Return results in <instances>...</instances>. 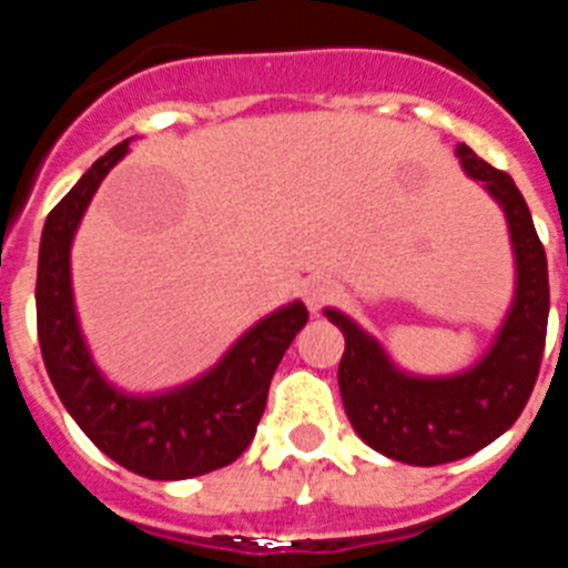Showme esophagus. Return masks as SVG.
<instances>
[{
  "instance_id": "obj_1",
  "label": "esophagus",
  "mask_w": 568,
  "mask_h": 568,
  "mask_svg": "<svg viewBox=\"0 0 568 568\" xmlns=\"http://www.w3.org/2000/svg\"><path fill=\"white\" fill-rule=\"evenodd\" d=\"M338 290L329 278H310L304 284V301H307L310 313H318L321 307H327L329 301H335Z\"/></svg>"
}]
</instances>
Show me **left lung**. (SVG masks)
<instances>
[{
    "label": "left lung",
    "instance_id": "8db88e82",
    "mask_svg": "<svg viewBox=\"0 0 568 568\" xmlns=\"http://www.w3.org/2000/svg\"><path fill=\"white\" fill-rule=\"evenodd\" d=\"M471 179L504 207L518 264L515 301L489 353L466 373L418 378L400 373L384 346L338 310H324L344 333L338 386L346 418L364 444L386 458L438 466L475 455L524 413L544 358L549 324V270L535 222L511 175L495 170L471 148H455Z\"/></svg>",
    "mask_w": 568,
    "mask_h": 568
}]
</instances>
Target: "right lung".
<instances>
[{"instance_id":"add662e5","label":"right lung","mask_w":568,"mask_h":568,"mask_svg":"<svg viewBox=\"0 0 568 568\" xmlns=\"http://www.w3.org/2000/svg\"><path fill=\"white\" fill-rule=\"evenodd\" d=\"M115 144L50 210L39 244L37 329L44 369L64 409L108 458L150 480H184L233 464L250 446L270 381L307 324L293 301L261 318L202 378L162 395H128L99 373L79 329L70 287V244L90 199L122 155Z\"/></svg>"}]
</instances>
